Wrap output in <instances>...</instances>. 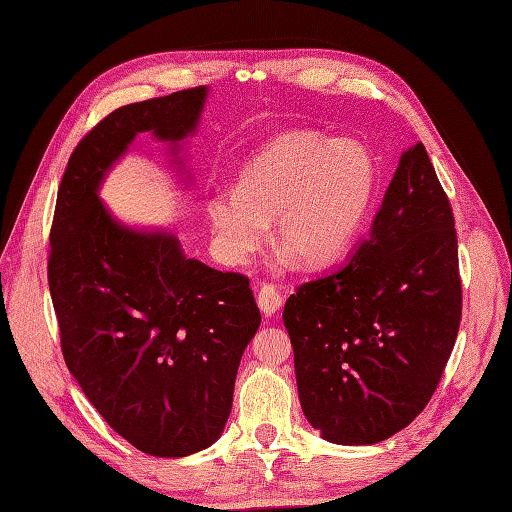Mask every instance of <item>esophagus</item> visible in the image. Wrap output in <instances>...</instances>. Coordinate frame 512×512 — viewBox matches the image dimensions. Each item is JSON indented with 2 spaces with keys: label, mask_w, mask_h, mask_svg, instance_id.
Here are the masks:
<instances>
[{
  "label": "esophagus",
  "mask_w": 512,
  "mask_h": 512,
  "mask_svg": "<svg viewBox=\"0 0 512 512\" xmlns=\"http://www.w3.org/2000/svg\"><path fill=\"white\" fill-rule=\"evenodd\" d=\"M257 305H259V309H261V313H264V316L272 318L274 313L281 309L283 296L274 285H261V290L257 294Z\"/></svg>",
  "instance_id": "34e87169"
}]
</instances>
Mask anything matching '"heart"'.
Returning a JSON list of instances; mask_svg holds the SVG:
<instances>
[{
	"instance_id": "obj_1",
	"label": "heart",
	"mask_w": 512,
	"mask_h": 512,
	"mask_svg": "<svg viewBox=\"0 0 512 512\" xmlns=\"http://www.w3.org/2000/svg\"><path fill=\"white\" fill-rule=\"evenodd\" d=\"M376 190L370 153L350 140L311 131L283 134L248 157L238 188L216 190L205 203L222 261L244 266L268 238L307 268L342 259L363 227Z\"/></svg>"
}]
</instances>
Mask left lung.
<instances>
[{"instance_id": "8db88e82", "label": "left lung", "mask_w": 512, "mask_h": 512, "mask_svg": "<svg viewBox=\"0 0 512 512\" xmlns=\"http://www.w3.org/2000/svg\"><path fill=\"white\" fill-rule=\"evenodd\" d=\"M283 324L322 439L372 445L424 411L461 324V277L452 207L422 142L400 155L368 238L287 298Z\"/></svg>"}]
</instances>
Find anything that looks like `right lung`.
I'll list each match as a JSON object with an SVG mask.
<instances>
[{
  "label": "right lung",
  "instance_id": "obj_1",
  "mask_svg": "<svg viewBox=\"0 0 512 512\" xmlns=\"http://www.w3.org/2000/svg\"><path fill=\"white\" fill-rule=\"evenodd\" d=\"M207 93L179 90L106 116L71 155L49 238L69 372L123 439L162 458L201 452L222 435L261 313L246 277L190 259L173 231L125 225L99 190L140 134L168 144L188 186L181 151Z\"/></svg>",
  "mask_w": 512,
  "mask_h": 512
}]
</instances>
